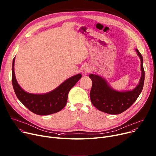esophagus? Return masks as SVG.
I'll list each match as a JSON object with an SVG mask.
<instances>
[{
  "instance_id": "obj_1",
  "label": "esophagus",
  "mask_w": 156,
  "mask_h": 156,
  "mask_svg": "<svg viewBox=\"0 0 156 156\" xmlns=\"http://www.w3.org/2000/svg\"><path fill=\"white\" fill-rule=\"evenodd\" d=\"M90 70H91V69H90V66H88V65H85V66H83V67L82 69V73L83 75H86L89 73H90Z\"/></svg>"
}]
</instances>
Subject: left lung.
<instances>
[{
	"instance_id": "8db88e82",
	"label": "left lung",
	"mask_w": 156,
	"mask_h": 156,
	"mask_svg": "<svg viewBox=\"0 0 156 156\" xmlns=\"http://www.w3.org/2000/svg\"><path fill=\"white\" fill-rule=\"evenodd\" d=\"M140 58L142 76L138 86L133 90L118 92L112 89L107 82L101 77L90 74L89 77L92 81L90 92L92 104L100 111L109 114H119L124 112L133 105L138 98L143 89L144 83L145 72L143 67V58L136 49Z\"/></svg>"
}]
</instances>
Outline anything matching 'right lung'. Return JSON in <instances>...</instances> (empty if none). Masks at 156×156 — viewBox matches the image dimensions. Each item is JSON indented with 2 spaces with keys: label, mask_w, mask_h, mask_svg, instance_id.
<instances>
[{
  "label": "right lung",
  "mask_w": 156,
  "mask_h": 156,
  "mask_svg": "<svg viewBox=\"0 0 156 156\" xmlns=\"http://www.w3.org/2000/svg\"><path fill=\"white\" fill-rule=\"evenodd\" d=\"M15 57L13 59L12 82L19 100L33 113L45 115L61 111L67 104L68 94L81 78L79 74L64 81L58 87L45 94H33L23 90L18 84L14 73Z\"/></svg>",
  "instance_id": "add662e5"
}]
</instances>
